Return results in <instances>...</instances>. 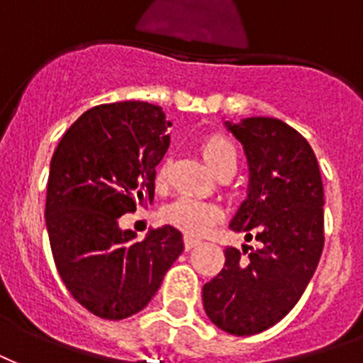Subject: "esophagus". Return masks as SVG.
<instances>
[{
	"mask_svg": "<svg viewBox=\"0 0 363 363\" xmlns=\"http://www.w3.org/2000/svg\"><path fill=\"white\" fill-rule=\"evenodd\" d=\"M198 245H201V241H199V239L190 238V235H186V238H184V248H186V250H192V248H196Z\"/></svg>",
	"mask_w": 363,
	"mask_h": 363,
	"instance_id": "34e87169",
	"label": "esophagus"
}]
</instances>
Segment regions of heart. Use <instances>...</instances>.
I'll list each match as a JSON object with an SVG mask.
<instances>
[{"label": "heart", "instance_id": "obj_1", "mask_svg": "<svg viewBox=\"0 0 363 363\" xmlns=\"http://www.w3.org/2000/svg\"><path fill=\"white\" fill-rule=\"evenodd\" d=\"M201 154L211 169L220 173L224 169H235L238 165V150L233 143L224 135H209L201 143ZM165 182V169L158 171L156 184L162 186ZM164 220L171 226L179 228L188 235H203L211 230L222 216V209L213 201L192 198V196H182L169 203L162 213Z\"/></svg>", "mask_w": 363, "mask_h": 363}]
</instances>
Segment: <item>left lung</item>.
<instances>
[{"mask_svg": "<svg viewBox=\"0 0 363 363\" xmlns=\"http://www.w3.org/2000/svg\"><path fill=\"white\" fill-rule=\"evenodd\" d=\"M242 145L247 198L230 228L262 242L242 258L226 248V264L203 286L211 322L232 335H254L294 309L313 279L324 247V188L318 162L301 133L269 116L224 121Z\"/></svg>", "mask_w": 363, "mask_h": 363, "instance_id": "obj_1", "label": "left lung"}]
</instances>
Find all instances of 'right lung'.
<instances>
[{"label":"right lung","instance_id":"obj_1","mask_svg":"<svg viewBox=\"0 0 363 363\" xmlns=\"http://www.w3.org/2000/svg\"><path fill=\"white\" fill-rule=\"evenodd\" d=\"M169 125L147 101L98 105L71 124L50 160L45 222L54 264L71 296L107 320L145 309L184 250L169 224L143 241L118 226L122 215L152 203Z\"/></svg>","mask_w":363,"mask_h":363}]
</instances>
